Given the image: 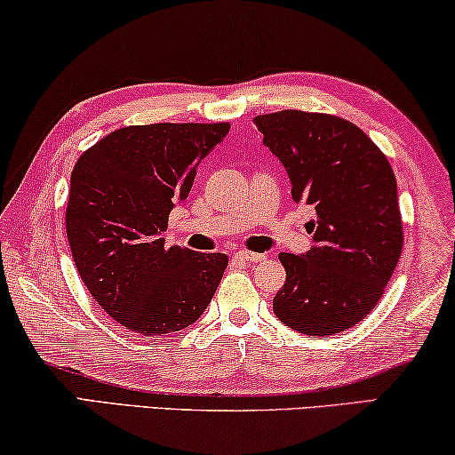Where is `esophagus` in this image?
I'll list each match as a JSON object with an SVG mask.
<instances>
[{
    "instance_id": "obj_1",
    "label": "esophagus",
    "mask_w": 455,
    "mask_h": 455,
    "mask_svg": "<svg viewBox=\"0 0 455 455\" xmlns=\"http://www.w3.org/2000/svg\"><path fill=\"white\" fill-rule=\"evenodd\" d=\"M236 259H241L243 264H259V261L266 259V255L253 251H239L236 253Z\"/></svg>"
}]
</instances>
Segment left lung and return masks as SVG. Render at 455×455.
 Listing matches in <instances>:
<instances>
[{"instance_id":"1","label":"left lung","mask_w":455,"mask_h":455,"mask_svg":"<svg viewBox=\"0 0 455 455\" xmlns=\"http://www.w3.org/2000/svg\"><path fill=\"white\" fill-rule=\"evenodd\" d=\"M283 163L292 200L315 210L307 253H280L284 286L274 315L307 336L353 328L379 303L402 253L398 185L367 133L323 113L278 111L253 119Z\"/></svg>"}]
</instances>
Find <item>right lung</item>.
Wrapping results in <instances>:
<instances>
[{
    "instance_id": "add662e5",
    "label": "right lung",
    "mask_w": 455,
    "mask_h": 455,
    "mask_svg": "<svg viewBox=\"0 0 455 455\" xmlns=\"http://www.w3.org/2000/svg\"><path fill=\"white\" fill-rule=\"evenodd\" d=\"M228 127H124L74 166L66 212L74 264L97 303L130 331L163 336L189 328L219 289L227 255L166 247L163 230Z\"/></svg>"
}]
</instances>
